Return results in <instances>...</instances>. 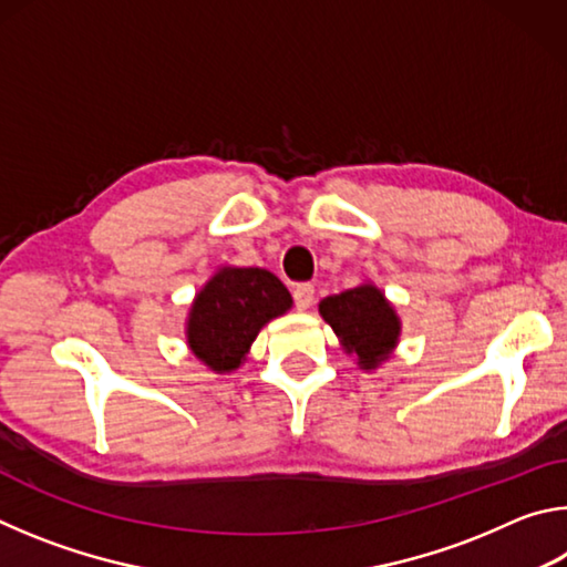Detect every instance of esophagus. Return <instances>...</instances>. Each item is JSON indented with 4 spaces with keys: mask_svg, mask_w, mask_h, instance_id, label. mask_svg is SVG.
<instances>
[{
    "mask_svg": "<svg viewBox=\"0 0 567 567\" xmlns=\"http://www.w3.org/2000/svg\"><path fill=\"white\" fill-rule=\"evenodd\" d=\"M292 297H295V307H297V310H307V307H310L312 300H315V287H312L310 282L295 285Z\"/></svg>",
    "mask_w": 567,
    "mask_h": 567,
    "instance_id": "obj_1",
    "label": "esophagus"
}]
</instances>
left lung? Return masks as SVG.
Here are the masks:
<instances>
[{"label":"left lung","instance_id":"1","mask_svg":"<svg viewBox=\"0 0 567 567\" xmlns=\"http://www.w3.org/2000/svg\"><path fill=\"white\" fill-rule=\"evenodd\" d=\"M320 315L338 334L342 350L358 358L362 370H375L385 362L400 340L395 307L370 282L324 297Z\"/></svg>","mask_w":567,"mask_h":567}]
</instances>
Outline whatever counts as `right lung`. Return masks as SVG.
<instances>
[{"label":"right lung","mask_w":567,"mask_h":567,"mask_svg":"<svg viewBox=\"0 0 567 567\" xmlns=\"http://www.w3.org/2000/svg\"><path fill=\"white\" fill-rule=\"evenodd\" d=\"M292 307V295L262 267H219L187 315V344L213 372H233L267 322Z\"/></svg>","instance_id":"add662e5"}]
</instances>
